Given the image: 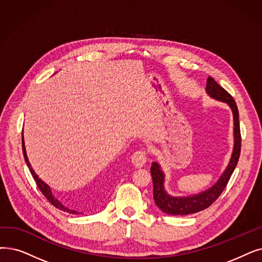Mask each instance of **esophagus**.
<instances>
[{
    "mask_svg": "<svg viewBox=\"0 0 262 262\" xmlns=\"http://www.w3.org/2000/svg\"><path fill=\"white\" fill-rule=\"evenodd\" d=\"M146 159H147V156H146V152L145 150H138L136 151L133 156H132V162L133 164L136 166V167H142L145 163H146Z\"/></svg>",
    "mask_w": 262,
    "mask_h": 262,
    "instance_id": "obj_1",
    "label": "esophagus"
}]
</instances>
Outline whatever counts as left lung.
I'll list each match as a JSON object with an SVG mask.
<instances>
[{
  "label": "left lung",
  "instance_id": "left-lung-1",
  "mask_svg": "<svg viewBox=\"0 0 262 262\" xmlns=\"http://www.w3.org/2000/svg\"><path fill=\"white\" fill-rule=\"evenodd\" d=\"M207 93L220 101L228 104L233 113V135H234V145L233 152L230 158L228 167L226 168L220 180L210 187L198 195H191L188 197H172L168 195L165 187V174L162 171L161 166L154 162L151 166V174L153 181V198L156 206L163 212L170 215H187L200 212L209 208L211 204L220 197V195L227 186V183L234 171L237 164L238 157L241 153V132L240 122H238V111L234 99L227 91L216 82L212 77H209L207 80Z\"/></svg>",
  "mask_w": 262,
  "mask_h": 262
}]
</instances>
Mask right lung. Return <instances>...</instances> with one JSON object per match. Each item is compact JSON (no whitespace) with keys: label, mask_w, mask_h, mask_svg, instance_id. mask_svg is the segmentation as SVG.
Instances as JSON below:
<instances>
[{"label":"right lung","mask_w":262,"mask_h":262,"mask_svg":"<svg viewBox=\"0 0 262 262\" xmlns=\"http://www.w3.org/2000/svg\"><path fill=\"white\" fill-rule=\"evenodd\" d=\"M22 151H24V156H25V159H26V163H27V165H28V167H29V169H30V171H31V174L33 176L34 180H35V182H36V184H37L39 190L42 192V195L47 198V200L52 204L53 207H55L56 209H59V210H61V211H64V212H66V213H71V214H79L77 211L71 210V209L66 208L65 206H63V204L52 195V191H51L50 187H49L46 183H45V182H42V181L37 177V174H36L35 172H34V170H33V168L31 167V164H30L29 159H28V156H27L25 141H24V136H22Z\"/></svg>","instance_id":"add662e5"}]
</instances>
